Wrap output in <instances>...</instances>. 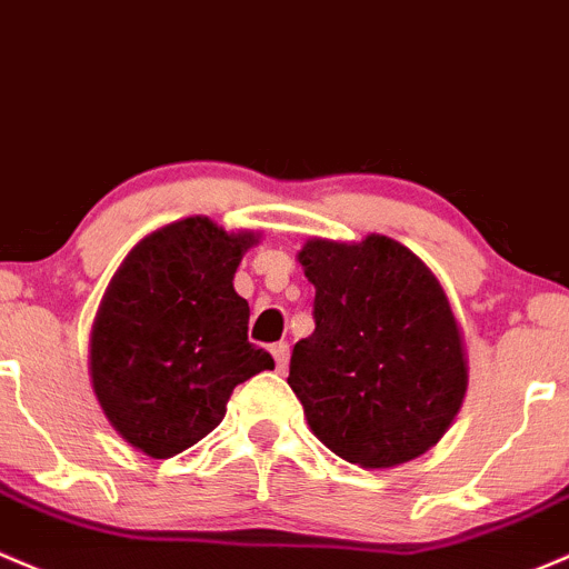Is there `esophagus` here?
Wrapping results in <instances>:
<instances>
[{
  "instance_id": "obj_1",
  "label": "esophagus",
  "mask_w": 569,
  "mask_h": 569,
  "mask_svg": "<svg viewBox=\"0 0 569 569\" xmlns=\"http://www.w3.org/2000/svg\"><path fill=\"white\" fill-rule=\"evenodd\" d=\"M269 351H272L278 370H286V362H289V343H286V340H280V343H272V349Z\"/></svg>"
}]
</instances>
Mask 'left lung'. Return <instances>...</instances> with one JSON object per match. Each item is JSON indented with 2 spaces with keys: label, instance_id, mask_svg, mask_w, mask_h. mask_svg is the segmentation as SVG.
Instances as JSON below:
<instances>
[{
  "label": "left lung",
  "instance_id": "obj_1",
  "mask_svg": "<svg viewBox=\"0 0 569 569\" xmlns=\"http://www.w3.org/2000/svg\"><path fill=\"white\" fill-rule=\"evenodd\" d=\"M316 330L291 351L289 387L308 426L349 463L387 469L422 456L450 428L466 357L445 289L390 237L310 239Z\"/></svg>",
  "mask_w": 569,
  "mask_h": 569
}]
</instances>
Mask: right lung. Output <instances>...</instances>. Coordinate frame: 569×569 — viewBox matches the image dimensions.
<instances>
[{"label":"right lung","instance_id":"obj_1","mask_svg":"<svg viewBox=\"0 0 569 569\" xmlns=\"http://www.w3.org/2000/svg\"><path fill=\"white\" fill-rule=\"evenodd\" d=\"M253 234L184 218L124 259L92 330V385L136 450L171 458L218 426L237 385L272 370L248 340L234 272Z\"/></svg>","mask_w":569,"mask_h":569}]
</instances>
